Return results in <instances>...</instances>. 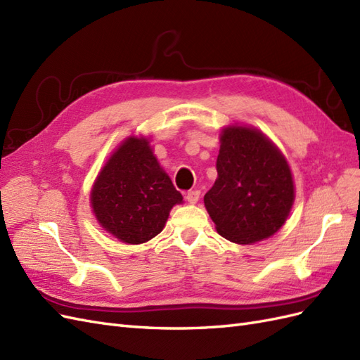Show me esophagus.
<instances>
[{
	"instance_id": "1",
	"label": "esophagus",
	"mask_w": 360,
	"mask_h": 360,
	"mask_svg": "<svg viewBox=\"0 0 360 360\" xmlns=\"http://www.w3.org/2000/svg\"><path fill=\"white\" fill-rule=\"evenodd\" d=\"M199 196H200V191L199 190H191L187 193V200L190 202V204H196V202L199 200Z\"/></svg>"
}]
</instances>
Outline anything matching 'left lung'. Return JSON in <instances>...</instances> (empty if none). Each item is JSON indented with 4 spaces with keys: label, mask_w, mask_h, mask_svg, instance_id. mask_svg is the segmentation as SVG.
I'll list each match as a JSON object with an SVG mask.
<instances>
[{
    "label": "left lung",
    "mask_w": 360,
    "mask_h": 360,
    "mask_svg": "<svg viewBox=\"0 0 360 360\" xmlns=\"http://www.w3.org/2000/svg\"><path fill=\"white\" fill-rule=\"evenodd\" d=\"M217 179L204 196L217 233L238 245L260 242L284 225L295 199L283 153L259 129L228 126L220 134Z\"/></svg>",
    "instance_id": "8db88e82"
}]
</instances>
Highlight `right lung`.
<instances>
[{"label":"right lung","instance_id":"add662e5","mask_svg":"<svg viewBox=\"0 0 360 360\" xmlns=\"http://www.w3.org/2000/svg\"><path fill=\"white\" fill-rule=\"evenodd\" d=\"M181 202V193L143 136H129L118 146L91 190L92 211L101 228L129 245L160 234L170 210Z\"/></svg>","mask_w":360,"mask_h":360}]
</instances>
